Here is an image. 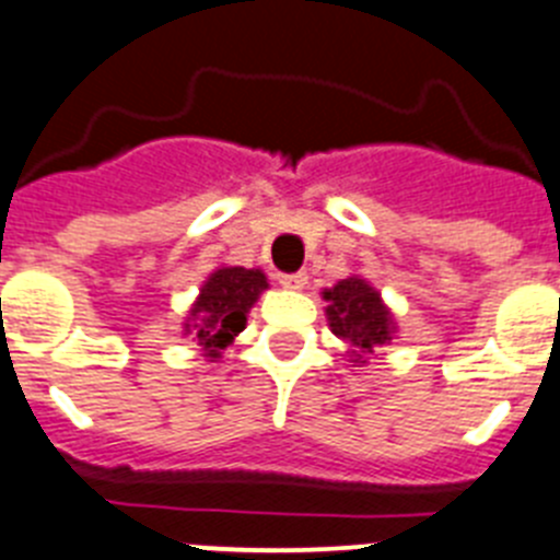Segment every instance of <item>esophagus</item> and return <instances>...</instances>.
Here are the masks:
<instances>
[{
  "label": "esophagus",
  "instance_id": "obj_1",
  "mask_svg": "<svg viewBox=\"0 0 560 560\" xmlns=\"http://www.w3.org/2000/svg\"><path fill=\"white\" fill-rule=\"evenodd\" d=\"M281 287H287V290H304L306 287V273H284L279 279Z\"/></svg>",
  "mask_w": 560,
  "mask_h": 560
}]
</instances>
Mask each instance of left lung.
I'll use <instances>...</instances> for the list:
<instances>
[{"mask_svg":"<svg viewBox=\"0 0 560 560\" xmlns=\"http://www.w3.org/2000/svg\"><path fill=\"white\" fill-rule=\"evenodd\" d=\"M320 295L326 301L331 335L349 346L346 357L354 365H365L368 354H374L396 337L399 326L393 320L390 306L382 301V292L362 276L340 279L335 287H326Z\"/></svg>","mask_w":560,"mask_h":560,"instance_id":"obj_1","label":"left lung"}]
</instances>
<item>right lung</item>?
I'll list each match as a JSON object with an SVG mask.
<instances>
[{"label": "right lung", "instance_id": "add662e5", "mask_svg": "<svg viewBox=\"0 0 560 560\" xmlns=\"http://www.w3.org/2000/svg\"><path fill=\"white\" fill-rule=\"evenodd\" d=\"M268 287V276L259 268L220 265L200 284L198 299L184 320V335L198 342L206 360L218 362L234 337L245 329L250 306Z\"/></svg>", "mask_w": 560, "mask_h": 560}]
</instances>
